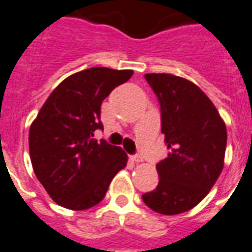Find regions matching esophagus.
I'll return each mask as SVG.
<instances>
[{"instance_id":"1","label":"esophagus","mask_w":252,"mask_h":252,"mask_svg":"<svg viewBox=\"0 0 252 252\" xmlns=\"http://www.w3.org/2000/svg\"><path fill=\"white\" fill-rule=\"evenodd\" d=\"M131 160L135 161V163H140V161H142V158H141L140 155H134V156H131Z\"/></svg>"}]
</instances>
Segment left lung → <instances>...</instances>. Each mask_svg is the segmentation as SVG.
I'll return each mask as SVG.
<instances>
[{"instance_id":"obj_1","label":"left lung","mask_w":252,"mask_h":252,"mask_svg":"<svg viewBox=\"0 0 252 252\" xmlns=\"http://www.w3.org/2000/svg\"><path fill=\"white\" fill-rule=\"evenodd\" d=\"M158 96L168 158L158 163V185L142 201L160 215H179L208 195L219 179L226 148V127L215 104L186 78L149 73Z\"/></svg>"}]
</instances>
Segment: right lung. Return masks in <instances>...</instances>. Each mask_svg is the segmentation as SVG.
<instances>
[{"label": "right lung", "mask_w": 252, "mask_h": 252, "mask_svg": "<svg viewBox=\"0 0 252 252\" xmlns=\"http://www.w3.org/2000/svg\"><path fill=\"white\" fill-rule=\"evenodd\" d=\"M133 70L91 67L65 78L51 92L30 127V158L37 180L55 202L85 210L106 195L112 178L126 167L127 155L107 141L100 107Z\"/></svg>", "instance_id": "right-lung-1"}]
</instances>
